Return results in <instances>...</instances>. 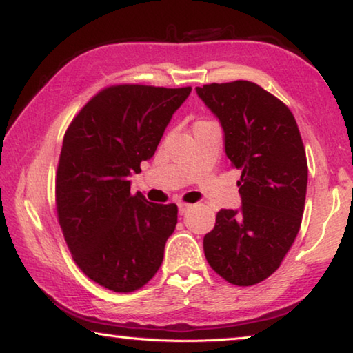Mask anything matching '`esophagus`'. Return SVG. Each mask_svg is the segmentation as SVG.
<instances>
[{
	"label": "esophagus",
	"mask_w": 353,
	"mask_h": 353,
	"mask_svg": "<svg viewBox=\"0 0 353 353\" xmlns=\"http://www.w3.org/2000/svg\"><path fill=\"white\" fill-rule=\"evenodd\" d=\"M177 207H179V214H181V216L190 210V205L188 204H183V202H179Z\"/></svg>",
	"instance_id": "esophagus-1"
}]
</instances>
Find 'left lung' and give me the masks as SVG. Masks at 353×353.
<instances>
[{"label": "left lung", "mask_w": 353, "mask_h": 353, "mask_svg": "<svg viewBox=\"0 0 353 353\" xmlns=\"http://www.w3.org/2000/svg\"><path fill=\"white\" fill-rule=\"evenodd\" d=\"M218 118L224 151L241 172V207L221 208L204 236L208 265L227 282L255 285L270 277L294 243L305 205V148L291 110L248 81L196 87Z\"/></svg>", "instance_id": "obj_1"}]
</instances>
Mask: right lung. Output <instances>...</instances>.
I'll return each mask as SVG.
<instances>
[{
  "mask_svg": "<svg viewBox=\"0 0 353 353\" xmlns=\"http://www.w3.org/2000/svg\"><path fill=\"white\" fill-rule=\"evenodd\" d=\"M190 93L191 87H109L83 105L63 137L59 223L77 266L104 288L139 290L162 265L177 205L132 196L129 177L152 157Z\"/></svg>",
  "mask_w": 353,
  "mask_h": 353,
  "instance_id": "right-lung-1",
  "label": "right lung"
}]
</instances>
